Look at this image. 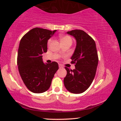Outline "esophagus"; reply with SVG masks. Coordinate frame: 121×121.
Listing matches in <instances>:
<instances>
[{"label": "esophagus", "instance_id": "obj_1", "mask_svg": "<svg viewBox=\"0 0 121 121\" xmlns=\"http://www.w3.org/2000/svg\"><path fill=\"white\" fill-rule=\"evenodd\" d=\"M59 68H63V66H62V65H61V64H59Z\"/></svg>", "mask_w": 121, "mask_h": 121}]
</instances>
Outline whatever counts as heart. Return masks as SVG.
<instances>
[{"mask_svg":"<svg viewBox=\"0 0 121 121\" xmlns=\"http://www.w3.org/2000/svg\"><path fill=\"white\" fill-rule=\"evenodd\" d=\"M60 40L61 44H63V43H68V42H72V38L70 36L67 35H63L61 36L60 37ZM51 42H52V39H49L48 41V45H49L51 44Z\"/></svg>","mask_w":121,"mask_h":121,"instance_id":"1","label":"heart"}]
</instances>
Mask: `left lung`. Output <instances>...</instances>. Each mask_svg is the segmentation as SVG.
Listing matches in <instances>:
<instances>
[{
	"instance_id": "left-lung-1",
	"label": "left lung",
	"mask_w": 121,
	"mask_h": 121,
	"mask_svg": "<svg viewBox=\"0 0 121 121\" xmlns=\"http://www.w3.org/2000/svg\"><path fill=\"white\" fill-rule=\"evenodd\" d=\"M67 34L76 40V49L71 57V62L76 65L73 70L65 67L67 74L64 84L70 93H82L89 88L95 77L98 62L96 45L94 40L82 30H72Z\"/></svg>"
}]
</instances>
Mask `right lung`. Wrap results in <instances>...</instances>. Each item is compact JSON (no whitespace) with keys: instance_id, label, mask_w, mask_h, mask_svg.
Returning a JSON list of instances; mask_svg holds the SVG:
<instances>
[{"instance_id":"1","label":"right lung","mask_w":121,"mask_h":121,"mask_svg":"<svg viewBox=\"0 0 121 121\" xmlns=\"http://www.w3.org/2000/svg\"><path fill=\"white\" fill-rule=\"evenodd\" d=\"M56 32L35 28L22 38L18 49L17 63L23 82L35 93L45 92L52 82L57 70V62L44 64L43 53L47 51L48 40Z\"/></svg>"}]
</instances>
